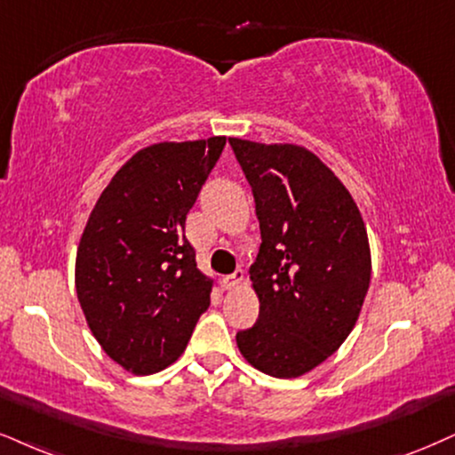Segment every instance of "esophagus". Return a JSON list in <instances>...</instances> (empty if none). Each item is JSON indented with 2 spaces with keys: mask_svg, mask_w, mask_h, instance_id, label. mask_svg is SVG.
I'll use <instances>...</instances> for the list:
<instances>
[{
  "mask_svg": "<svg viewBox=\"0 0 455 455\" xmlns=\"http://www.w3.org/2000/svg\"><path fill=\"white\" fill-rule=\"evenodd\" d=\"M243 280H244V272L243 270H236L234 274H228V276L221 278V287L229 291V289L238 287V284L243 283Z\"/></svg>",
  "mask_w": 455,
  "mask_h": 455,
  "instance_id": "1",
  "label": "esophagus"
}]
</instances>
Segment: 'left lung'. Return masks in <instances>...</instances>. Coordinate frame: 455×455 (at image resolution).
I'll return each mask as SVG.
<instances>
[{"label": "left lung", "instance_id": "8db88e82", "mask_svg": "<svg viewBox=\"0 0 455 455\" xmlns=\"http://www.w3.org/2000/svg\"><path fill=\"white\" fill-rule=\"evenodd\" d=\"M229 145L261 229L249 270L259 318L238 331V350L272 378H299L355 329L371 280L367 229L344 183L312 151L234 137Z\"/></svg>", "mask_w": 455, "mask_h": 455}]
</instances>
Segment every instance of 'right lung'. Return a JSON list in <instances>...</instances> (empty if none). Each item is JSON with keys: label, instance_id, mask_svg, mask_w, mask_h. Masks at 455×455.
<instances>
[{"label": "right lung", "instance_id": "add662e5", "mask_svg": "<svg viewBox=\"0 0 455 455\" xmlns=\"http://www.w3.org/2000/svg\"><path fill=\"white\" fill-rule=\"evenodd\" d=\"M226 137L156 143L116 172L88 217L76 291L92 335L134 375L175 363L211 306L185 219Z\"/></svg>", "mask_w": 455, "mask_h": 455}]
</instances>
